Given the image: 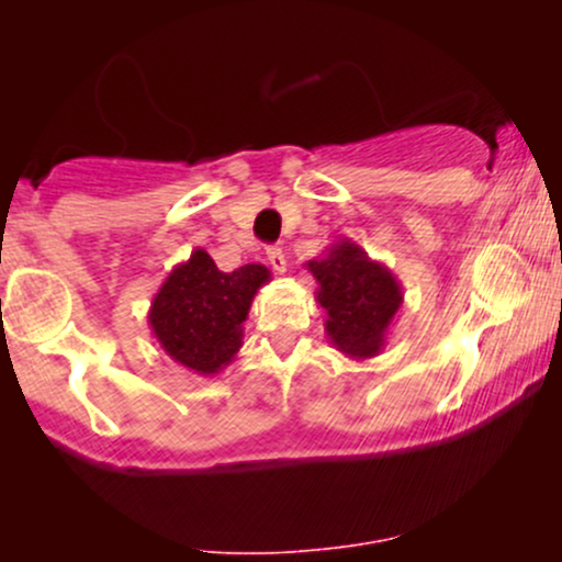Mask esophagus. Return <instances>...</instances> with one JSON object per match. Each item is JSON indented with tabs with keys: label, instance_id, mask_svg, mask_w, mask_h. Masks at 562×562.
<instances>
[{
	"label": "esophagus",
	"instance_id": "34e87169",
	"mask_svg": "<svg viewBox=\"0 0 562 562\" xmlns=\"http://www.w3.org/2000/svg\"><path fill=\"white\" fill-rule=\"evenodd\" d=\"M266 260H269V266L277 271V274H285L288 260H285V252H282V247H269V249H266Z\"/></svg>",
	"mask_w": 562,
	"mask_h": 562
}]
</instances>
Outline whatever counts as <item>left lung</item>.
Returning <instances> with one entry per match:
<instances>
[{
  "label": "left lung",
  "mask_w": 562,
  "mask_h": 562,
  "mask_svg": "<svg viewBox=\"0 0 562 562\" xmlns=\"http://www.w3.org/2000/svg\"><path fill=\"white\" fill-rule=\"evenodd\" d=\"M304 266L317 282L315 299L326 313L328 342L350 359L381 353L405 299L389 266L372 260L350 239H339Z\"/></svg>",
  "instance_id": "8db88e82"
}]
</instances>
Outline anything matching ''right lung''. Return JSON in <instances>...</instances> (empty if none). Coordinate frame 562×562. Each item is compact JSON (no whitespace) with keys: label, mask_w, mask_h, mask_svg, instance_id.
<instances>
[{"label":"right lung","mask_w":562,"mask_h":562,"mask_svg":"<svg viewBox=\"0 0 562 562\" xmlns=\"http://www.w3.org/2000/svg\"><path fill=\"white\" fill-rule=\"evenodd\" d=\"M269 280L271 271L260 263L220 271L206 249H192L151 299V334L176 364L195 375H217L239 353L241 323Z\"/></svg>","instance_id":"obj_1"}]
</instances>
